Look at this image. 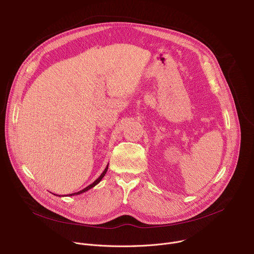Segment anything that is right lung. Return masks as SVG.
<instances>
[{
    "instance_id": "obj_1",
    "label": "right lung",
    "mask_w": 254,
    "mask_h": 254,
    "mask_svg": "<svg viewBox=\"0 0 254 254\" xmlns=\"http://www.w3.org/2000/svg\"><path fill=\"white\" fill-rule=\"evenodd\" d=\"M107 170H108V164H107V166H106V168H105V170H104V172L102 173V174H101V176L94 182V183H92L91 185H89L88 186V187H86V188H84V189H82V190H80V191H78V192H76V193H72V194H69L68 196H73V195H79V194H81V193H84V192H87V191H89L90 189H92L93 187H95V186L97 185V184H99L100 183V181L101 180H102L103 178H104V176L106 175V173H107ZM57 196H59V197H61L60 195H57ZM65 196V195H64ZM67 196V195H66Z\"/></svg>"
}]
</instances>
